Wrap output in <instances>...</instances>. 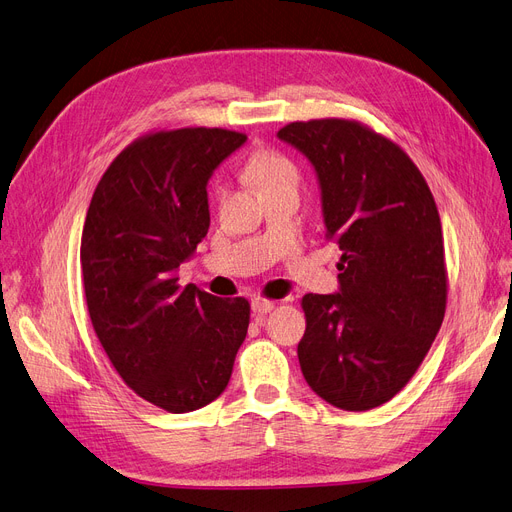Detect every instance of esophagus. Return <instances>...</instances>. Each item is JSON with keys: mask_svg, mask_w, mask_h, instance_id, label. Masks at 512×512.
I'll use <instances>...</instances> for the list:
<instances>
[{"mask_svg": "<svg viewBox=\"0 0 512 512\" xmlns=\"http://www.w3.org/2000/svg\"><path fill=\"white\" fill-rule=\"evenodd\" d=\"M275 301H267V298H254L252 301V311L256 313V315H267V313H271L273 309H275Z\"/></svg>", "mask_w": 512, "mask_h": 512, "instance_id": "esophagus-1", "label": "esophagus"}]
</instances>
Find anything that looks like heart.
Segmentation results:
<instances>
[{
  "mask_svg": "<svg viewBox=\"0 0 512 512\" xmlns=\"http://www.w3.org/2000/svg\"><path fill=\"white\" fill-rule=\"evenodd\" d=\"M245 173L258 186L260 195L277 186H296L298 184V169L286 154L275 150H258L254 152L248 163H245Z\"/></svg>",
  "mask_w": 512,
  "mask_h": 512,
  "instance_id": "b5f03b06",
  "label": "heart"
}]
</instances>
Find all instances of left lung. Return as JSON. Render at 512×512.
<instances>
[{"instance_id": "left-lung-1", "label": "left lung", "mask_w": 512, "mask_h": 512, "mask_svg": "<svg viewBox=\"0 0 512 512\" xmlns=\"http://www.w3.org/2000/svg\"><path fill=\"white\" fill-rule=\"evenodd\" d=\"M277 137L309 158L326 237L343 250L339 292L303 296V377L332 407H381L415 375L445 317L434 197L407 152L356 120L290 122Z\"/></svg>"}]
</instances>
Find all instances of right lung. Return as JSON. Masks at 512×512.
Segmentation results:
<instances>
[{
	"instance_id": "1",
	"label": "right lung",
	"mask_w": 512,
	"mask_h": 512,
	"mask_svg": "<svg viewBox=\"0 0 512 512\" xmlns=\"http://www.w3.org/2000/svg\"><path fill=\"white\" fill-rule=\"evenodd\" d=\"M226 129L135 139L103 173L86 211V307L116 373L169 413L216 400L248 334L250 303L182 288L178 269L209 228L207 182L245 144Z\"/></svg>"
}]
</instances>
